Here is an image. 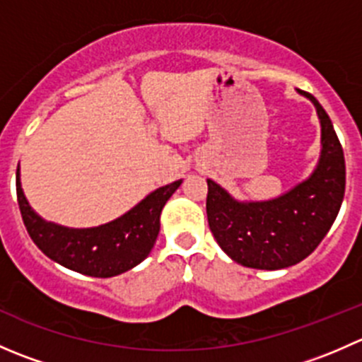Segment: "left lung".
Returning <instances> with one entry per match:
<instances>
[{
    "label": "left lung",
    "instance_id": "obj_1",
    "mask_svg": "<svg viewBox=\"0 0 362 362\" xmlns=\"http://www.w3.org/2000/svg\"><path fill=\"white\" fill-rule=\"evenodd\" d=\"M322 126V154L312 177L272 202L238 203L208 180L206 215L221 249L247 268L282 269L319 247L345 194V158L322 105L310 93Z\"/></svg>",
    "mask_w": 362,
    "mask_h": 362
}]
</instances>
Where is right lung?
<instances>
[{
	"label": "right lung",
	"mask_w": 362,
	"mask_h": 362,
	"mask_svg": "<svg viewBox=\"0 0 362 362\" xmlns=\"http://www.w3.org/2000/svg\"><path fill=\"white\" fill-rule=\"evenodd\" d=\"M182 180L159 187L122 217L90 229L50 224L31 210L24 198L17 168V202L29 236L47 257L64 268L98 279L120 275L140 264L159 235V215Z\"/></svg>",
	"instance_id": "1"
}]
</instances>
